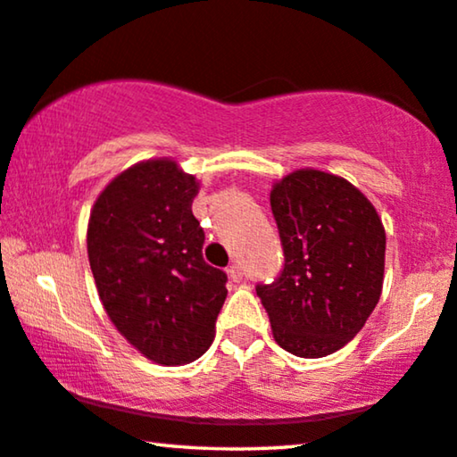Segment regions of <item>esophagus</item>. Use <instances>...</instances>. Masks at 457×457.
I'll use <instances>...</instances> for the list:
<instances>
[{"label": "esophagus", "mask_w": 457, "mask_h": 457, "mask_svg": "<svg viewBox=\"0 0 457 457\" xmlns=\"http://www.w3.org/2000/svg\"><path fill=\"white\" fill-rule=\"evenodd\" d=\"M227 273H228V278L233 279V282H241V279H243V270H241V265H238V263L230 265Z\"/></svg>", "instance_id": "34e87169"}]
</instances>
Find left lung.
Masks as SVG:
<instances>
[{
	"label": "left lung",
	"instance_id": "left-lung-1",
	"mask_svg": "<svg viewBox=\"0 0 457 457\" xmlns=\"http://www.w3.org/2000/svg\"><path fill=\"white\" fill-rule=\"evenodd\" d=\"M271 212L284 271L259 284L273 339L298 357H325L361 331L380 300L386 230L376 208L345 178L296 170L278 179Z\"/></svg>",
	"mask_w": 457,
	"mask_h": 457
}]
</instances>
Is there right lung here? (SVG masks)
Returning <instances> with one entry per match:
<instances>
[{"mask_svg":"<svg viewBox=\"0 0 457 457\" xmlns=\"http://www.w3.org/2000/svg\"><path fill=\"white\" fill-rule=\"evenodd\" d=\"M200 181L171 157L118 173L87 222V257L104 311L126 341L161 366L204 353L227 298V273L202 257L192 214Z\"/></svg>","mask_w":457,"mask_h":457,"instance_id":"1","label":"right lung"}]
</instances>
